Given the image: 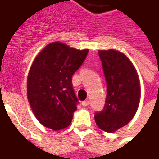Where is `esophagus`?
I'll use <instances>...</instances> for the list:
<instances>
[{"label":"esophagus","mask_w":159,"mask_h":159,"mask_svg":"<svg viewBox=\"0 0 159 159\" xmlns=\"http://www.w3.org/2000/svg\"><path fill=\"white\" fill-rule=\"evenodd\" d=\"M89 100H86V101L82 102V105L83 106H89Z\"/></svg>","instance_id":"1"}]
</instances>
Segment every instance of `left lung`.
Segmentation results:
<instances>
[{
  "instance_id": "1",
  "label": "left lung",
  "mask_w": 159,
  "mask_h": 159,
  "mask_svg": "<svg viewBox=\"0 0 159 159\" xmlns=\"http://www.w3.org/2000/svg\"><path fill=\"white\" fill-rule=\"evenodd\" d=\"M107 83V95L102 111L95 113L97 126L113 133L128 124L136 113L141 88L137 72L131 61L118 50H99Z\"/></svg>"
}]
</instances>
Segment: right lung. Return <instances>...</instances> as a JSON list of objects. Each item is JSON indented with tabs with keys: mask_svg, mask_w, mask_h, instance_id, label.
Returning <instances> with one entry per match:
<instances>
[{
	"mask_svg": "<svg viewBox=\"0 0 159 159\" xmlns=\"http://www.w3.org/2000/svg\"><path fill=\"white\" fill-rule=\"evenodd\" d=\"M89 49L79 50L53 42L34 59L27 78L30 106L41 125L57 131L70 125L79 103L72 75L83 64Z\"/></svg>",
	"mask_w": 159,
	"mask_h": 159,
	"instance_id": "add662e5",
	"label": "right lung"
}]
</instances>
